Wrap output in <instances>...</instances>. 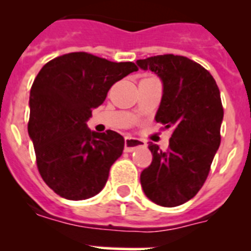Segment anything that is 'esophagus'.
<instances>
[{
    "mask_svg": "<svg viewBox=\"0 0 251 251\" xmlns=\"http://www.w3.org/2000/svg\"><path fill=\"white\" fill-rule=\"evenodd\" d=\"M124 146H126V152H132L137 147H145L146 142L138 138H133V137H126L124 139Z\"/></svg>",
    "mask_w": 251,
    "mask_h": 251,
    "instance_id": "34e87169",
    "label": "esophagus"
}]
</instances>
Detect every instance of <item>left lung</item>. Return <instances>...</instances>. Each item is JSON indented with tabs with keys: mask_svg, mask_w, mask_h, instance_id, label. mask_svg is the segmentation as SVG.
Wrapping results in <instances>:
<instances>
[{
	"mask_svg": "<svg viewBox=\"0 0 251 251\" xmlns=\"http://www.w3.org/2000/svg\"><path fill=\"white\" fill-rule=\"evenodd\" d=\"M137 64L163 81L154 119L163 129H172L167 150L148 146L153 157L142 171L141 185L151 201L175 207L191 200L208 176L221 142L220 90L203 66L186 56L157 55Z\"/></svg>",
	"mask_w": 251,
	"mask_h": 251,
	"instance_id": "1",
	"label": "left lung"
}]
</instances>
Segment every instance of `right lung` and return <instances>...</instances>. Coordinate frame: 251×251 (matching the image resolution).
<instances>
[{
    "mask_svg": "<svg viewBox=\"0 0 251 251\" xmlns=\"http://www.w3.org/2000/svg\"><path fill=\"white\" fill-rule=\"evenodd\" d=\"M138 66L88 52H70L43 66L30 92L27 129L46 185L68 200H86L103 190L124 138L92 132L86 121L109 89Z\"/></svg>",
    "mask_w": 251,
    "mask_h": 251,
    "instance_id": "obj_1",
    "label": "right lung"
}]
</instances>
